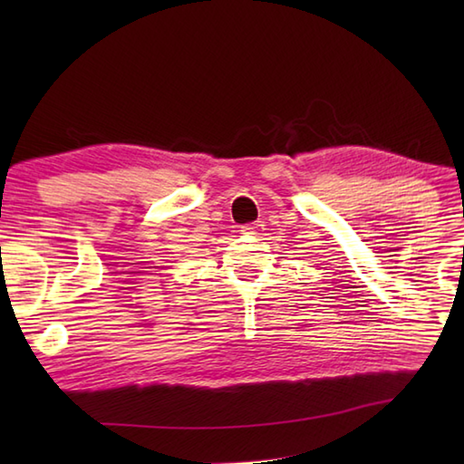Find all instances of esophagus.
<instances>
[{
    "label": "esophagus",
    "mask_w": 464,
    "mask_h": 464,
    "mask_svg": "<svg viewBox=\"0 0 464 464\" xmlns=\"http://www.w3.org/2000/svg\"><path fill=\"white\" fill-rule=\"evenodd\" d=\"M261 231H263V223H247L241 227L243 235H261Z\"/></svg>",
    "instance_id": "1"
}]
</instances>
